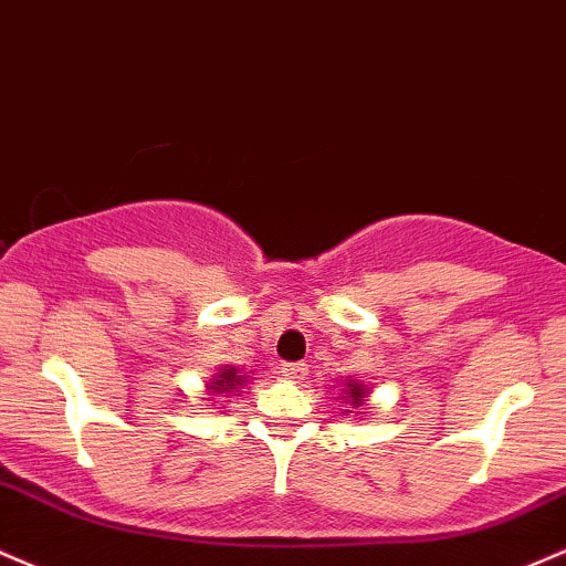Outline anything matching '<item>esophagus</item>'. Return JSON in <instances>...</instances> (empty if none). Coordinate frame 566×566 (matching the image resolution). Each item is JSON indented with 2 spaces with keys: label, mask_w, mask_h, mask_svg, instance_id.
Returning <instances> with one entry per match:
<instances>
[{
  "label": "esophagus",
  "mask_w": 566,
  "mask_h": 566,
  "mask_svg": "<svg viewBox=\"0 0 566 566\" xmlns=\"http://www.w3.org/2000/svg\"><path fill=\"white\" fill-rule=\"evenodd\" d=\"M281 374L291 382H300V379L307 377V364H283Z\"/></svg>",
  "instance_id": "esophagus-1"
}]
</instances>
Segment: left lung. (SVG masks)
I'll list each match as a JSON object with an SVG mask.
<instances>
[{
	"mask_svg": "<svg viewBox=\"0 0 566 566\" xmlns=\"http://www.w3.org/2000/svg\"><path fill=\"white\" fill-rule=\"evenodd\" d=\"M368 392H371V387L360 382V379L347 377L345 387H342V392H339V403L347 406V409H342V415H345V411H355V415L366 417L368 415Z\"/></svg>",
	"mask_w": 566,
	"mask_h": 566,
	"instance_id": "8db88e82",
	"label": "left lung"
}]
</instances>
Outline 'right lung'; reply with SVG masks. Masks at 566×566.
<instances>
[{
	"label": "right lung",
	"mask_w": 566,
	"mask_h": 566,
	"mask_svg": "<svg viewBox=\"0 0 566 566\" xmlns=\"http://www.w3.org/2000/svg\"><path fill=\"white\" fill-rule=\"evenodd\" d=\"M249 385V377H243V371L234 366H219L216 368V374L211 377V382L206 385V396L202 401H211L213 396H238L243 387Z\"/></svg>",
	"instance_id": "add662e5"
}]
</instances>
